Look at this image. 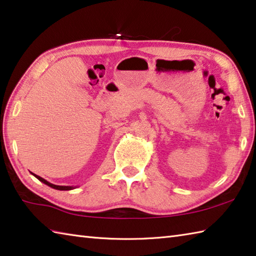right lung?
<instances>
[{
	"mask_svg": "<svg viewBox=\"0 0 256 256\" xmlns=\"http://www.w3.org/2000/svg\"><path fill=\"white\" fill-rule=\"evenodd\" d=\"M32 174H33V173H32ZM33 175H34V176L38 180H40V181L43 182L44 184L48 185V186H51L52 188H55V190H60V191H70V190H73V188H75L74 186H63V185H55V184H52V183L48 182L46 180H44L43 178L38 176V175H36V174H33Z\"/></svg>",
	"mask_w": 256,
	"mask_h": 256,
	"instance_id": "obj_1",
	"label": "right lung"
}]
</instances>
